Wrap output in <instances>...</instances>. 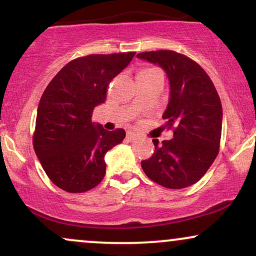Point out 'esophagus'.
I'll return each instance as SVG.
<instances>
[{"label":"esophagus","mask_w":256,"mask_h":256,"mask_svg":"<svg viewBox=\"0 0 256 256\" xmlns=\"http://www.w3.org/2000/svg\"><path fill=\"white\" fill-rule=\"evenodd\" d=\"M137 140V134H134V132H128V134H126V140L128 142H134V140Z\"/></svg>","instance_id":"obj_1"}]
</instances>
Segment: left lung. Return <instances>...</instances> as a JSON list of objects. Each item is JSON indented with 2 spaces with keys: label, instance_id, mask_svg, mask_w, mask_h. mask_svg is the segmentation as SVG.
Segmentation results:
<instances>
[{
  "label": "left lung",
  "instance_id": "obj_1",
  "mask_svg": "<svg viewBox=\"0 0 256 256\" xmlns=\"http://www.w3.org/2000/svg\"><path fill=\"white\" fill-rule=\"evenodd\" d=\"M138 58L158 64L166 73L170 98L162 118L174 126L173 138L155 146L154 155L140 162L155 183L168 189L195 184L207 172L219 152L222 108L216 88L202 67L172 50L146 52Z\"/></svg>",
  "mask_w": 256,
  "mask_h": 256
}]
</instances>
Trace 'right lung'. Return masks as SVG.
Segmentation results:
<instances>
[{"label": "right lung", "mask_w": 256, "mask_h": 256, "mask_svg": "<svg viewBox=\"0 0 256 256\" xmlns=\"http://www.w3.org/2000/svg\"><path fill=\"white\" fill-rule=\"evenodd\" d=\"M136 52L88 55L71 61L44 90L37 110L34 148L46 176L67 192H84L101 183L104 155L122 142L125 131H107L91 122L104 104L107 88Z\"/></svg>", "instance_id": "obj_1"}]
</instances>
